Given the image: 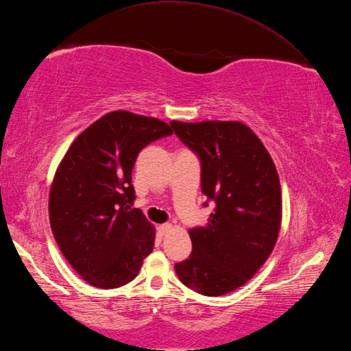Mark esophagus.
I'll list each match as a JSON object with an SVG mask.
<instances>
[{
  "label": "esophagus",
  "instance_id": "obj_1",
  "mask_svg": "<svg viewBox=\"0 0 351 351\" xmlns=\"http://www.w3.org/2000/svg\"><path fill=\"white\" fill-rule=\"evenodd\" d=\"M171 229H173V225L171 223H164L160 226V232H162V235H167L168 232H171Z\"/></svg>",
  "mask_w": 351,
  "mask_h": 351
}]
</instances>
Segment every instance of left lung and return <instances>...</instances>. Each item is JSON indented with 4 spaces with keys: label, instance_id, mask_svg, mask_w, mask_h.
<instances>
[{
    "label": "left lung",
    "instance_id": "1",
    "mask_svg": "<svg viewBox=\"0 0 351 351\" xmlns=\"http://www.w3.org/2000/svg\"><path fill=\"white\" fill-rule=\"evenodd\" d=\"M176 135L201 162V191L216 204L205 226L189 230L192 253L174 265L182 283L205 296L249 281L274 249L281 191L274 162L241 122L173 121Z\"/></svg>",
    "mask_w": 351,
    "mask_h": 351
}]
</instances>
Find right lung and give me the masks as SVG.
Listing matches in <instances>:
<instances>
[{
	"label": "right lung",
	"instance_id": "right-lung-1",
	"mask_svg": "<svg viewBox=\"0 0 351 351\" xmlns=\"http://www.w3.org/2000/svg\"><path fill=\"white\" fill-rule=\"evenodd\" d=\"M173 134L169 125L117 110L86 128L58 167L49 217L65 259L93 287L130 283L155 245V229L135 199L132 168L150 143Z\"/></svg>",
	"mask_w": 351,
	"mask_h": 351
}]
</instances>
